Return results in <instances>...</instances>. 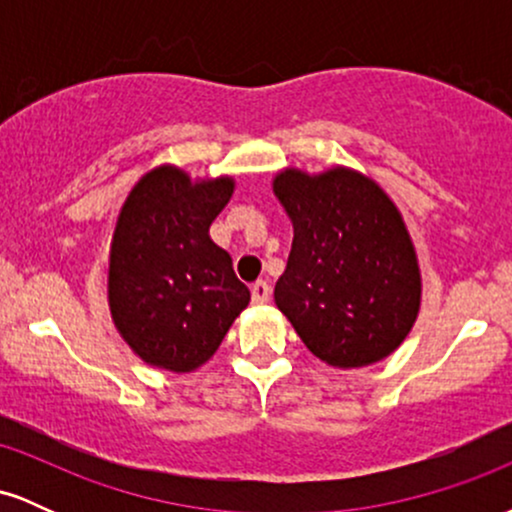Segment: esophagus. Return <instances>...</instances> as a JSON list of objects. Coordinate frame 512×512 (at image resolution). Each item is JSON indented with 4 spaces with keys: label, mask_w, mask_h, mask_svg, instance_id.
I'll return each instance as SVG.
<instances>
[{
    "label": "esophagus",
    "mask_w": 512,
    "mask_h": 512,
    "mask_svg": "<svg viewBox=\"0 0 512 512\" xmlns=\"http://www.w3.org/2000/svg\"><path fill=\"white\" fill-rule=\"evenodd\" d=\"M250 293H252V303L264 305V303L269 301V293H272V289H269L267 281H255V284H252Z\"/></svg>",
    "instance_id": "1"
}]
</instances>
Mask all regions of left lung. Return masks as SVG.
<instances>
[{
  "label": "left lung",
  "mask_w": 512,
  "mask_h": 512,
  "mask_svg": "<svg viewBox=\"0 0 512 512\" xmlns=\"http://www.w3.org/2000/svg\"><path fill=\"white\" fill-rule=\"evenodd\" d=\"M274 195L293 223L281 310L320 361L361 368L404 342L421 305V272L402 214L383 187L351 168H286Z\"/></svg>",
  "instance_id": "1"
}]
</instances>
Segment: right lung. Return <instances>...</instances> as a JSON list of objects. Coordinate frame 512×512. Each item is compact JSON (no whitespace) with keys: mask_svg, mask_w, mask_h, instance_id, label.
<instances>
[{"mask_svg":"<svg viewBox=\"0 0 512 512\" xmlns=\"http://www.w3.org/2000/svg\"><path fill=\"white\" fill-rule=\"evenodd\" d=\"M233 178L190 180L158 166L122 204L110 245L108 303L122 339L149 366L190 373L207 363L250 291L209 226L233 195Z\"/></svg>","mask_w":512,"mask_h":512,"instance_id":"add662e5","label":"right lung"}]
</instances>
